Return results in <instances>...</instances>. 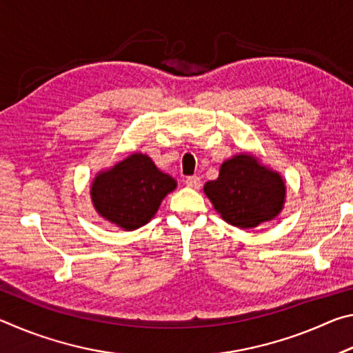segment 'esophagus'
Returning a JSON list of instances; mask_svg holds the SVG:
<instances>
[{
	"mask_svg": "<svg viewBox=\"0 0 353 353\" xmlns=\"http://www.w3.org/2000/svg\"><path fill=\"white\" fill-rule=\"evenodd\" d=\"M185 185L190 188L198 190L201 187V179L198 176H188L187 179H185Z\"/></svg>",
	"mask_w": 353,
	"mask_h": 353,
	"instance_id": "34e87169",
	"label": "esophagus"
}]
</instances>
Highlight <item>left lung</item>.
<instances>
[{"label":"left lung","mask_w":353,"mask_h":353,"mask_svg":"<svg viewBox=\"0 0 353 353\" xmlns=\"http://www.w3.org/2000/svg\"><path fill=\"white\" fill-rule=\"evenodd\" d=\"M221 218L240 229H254L282 212L286 187L282 176L260 165L250 154L225 160L216 181L204 185Z\"/></svg>","instance_id":"obj_1"}]
</instances>
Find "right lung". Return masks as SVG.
Masks as SVG:
<instances>
[{"mask_svg":"<svg viewBox=\"0 0 353 353\" xmlns=\"http://www.w3.org/2000/svg\"><path fill=\"white\" fill-rule=\"evenodd\" d=\"M176 187L174 179L160 171L151 157L135 152L101 171L90 196L104 219L124 230H135L154 218L165 196Z\"/></svg>","mask_w":353,"mask_h":353,"instance_id":"obj_1","label":"right lung"}]
</instances>
